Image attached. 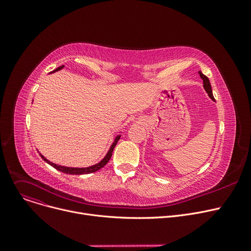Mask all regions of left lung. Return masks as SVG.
I'll use <instances>...</instances> for the list:
<instances>
[{
	"label": "left lung",
	"instance_id": "obj_1",
	"mask_svg": "<svg viewBox=\"0 0 251 251\" xmlns=\"http://www.w3.org/2000/svg\"><path fill=\"white\" fill-rule=\"evenodd\" d=\"M200 76L201 77V79L203 80V87H204L205 91H206L207 94H208V97H209L210 99H212L213 100H215L214 96H213V92H212V86H210V83H209L208 78H207L204 74H202L201 72H200Z\"/></svg>",
	"mask_w": 251,
	"mask_h": 251
}]
</instances>
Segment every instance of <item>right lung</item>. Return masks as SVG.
<instances>
[{"instance_id":"obj_1","label":"right lung","mask_w":251,"mask_h":251,"mask_svg":"<svg viewBox=\"0 0 251 251\" xmlns=\"http://www.w3.org/2000/svg\"><path fill=\"white\" fill-rule=\"evenodd\" d=\"M63 67H64V66H60V67H58L56 70H54V71H52V72L59 71V70H61ZM119 139H120V135H119V136H117V137H116V139H115L114 143L112 144V147H111L110 151H108L107 155H105V156L103 157V159H102V160H101L100 163H98V164H96V165H94V166H91V167H88V168H69V167L59 166V165H56V164H54V163L50 162L49 160H47L44 155H42V154H41V156L43 157V160H44V161H46V162H47L48 164H50L51 167H54L55 169H57L58 171H61V172H63V173H66V174H71V175H82V174H90V173L97 172L98 170L101 169L103 166L107 165V163H108V162L110 161V159H111L112 153H113V151H114V149H115L116 144H117V142H118V140H119Z\"/></svg>"}]
</instances>
